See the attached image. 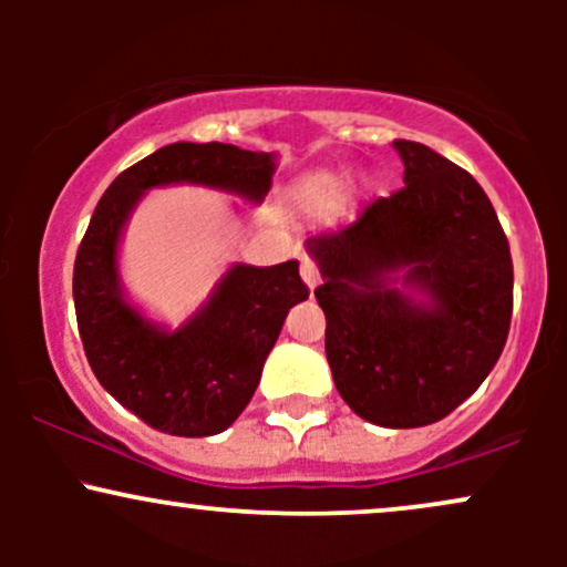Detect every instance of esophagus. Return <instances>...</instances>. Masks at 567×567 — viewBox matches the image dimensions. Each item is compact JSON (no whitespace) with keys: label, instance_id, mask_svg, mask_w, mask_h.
Wrapping results in <instances>:
<instances>
[{"label":"esophagus","instance_id":"1","mask_svg":"<svg viewBox=\"0 0 567 567\" xmlns=\"http://www.w3.org/2000/svg\"><path fill=\"white\" fill-rule=\"evenodd\" d=\"M301 277H303V282L309 285L311 290H315L317 285L322 282V277H320V269H317V264L311 261V258H303V261H301Z\"/></svg>","mask_w":567,"mask_h":567}]
</instances>
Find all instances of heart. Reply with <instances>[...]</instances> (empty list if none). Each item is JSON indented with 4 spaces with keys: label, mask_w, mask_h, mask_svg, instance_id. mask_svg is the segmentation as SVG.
Masks as SVG:
<instances>
[{
    "label": "heart",
    "mask_w": 567,
    "mask_h": 567,
    "mask_svg": "<svg viewBox=\"0 0 567 567\" xmlns=\"http://www.w3.org/2000/svg\"><path fill=\"white\" fill-rule=\"evenodd\" d=\"M343 197V178L333 173H320L315 178L306 181L301 199L303 205L315 207V210H333Z\"/></svg>",
    "instance_id": "1"
}]
</instances>
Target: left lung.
<instances>
[{"instance_id":"8db88e82","label":"left lung","mask_w":567,"mask_h":567,"mask_svg":"<svg viewBox=\"0 0 567 567\" xmlns=\"http://www.w3.org/2000/svg\"><path fill=\"white\" fill-rule=\"evenodd\" d=\"M405 186L306 239L338 394L370 424L426 426L477 392L512 322V256L483 186L394 141Z\"/></svg>"}]
</instances>
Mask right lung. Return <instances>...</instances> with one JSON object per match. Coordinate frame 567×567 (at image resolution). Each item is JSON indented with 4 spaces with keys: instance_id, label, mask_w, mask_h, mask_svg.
I'll use <instances>...</instances> for the list:
<instances>
[{
    "instance_id": "obj_1",
    "label": "right lung",
    "mask_w": 567,
    "mask_h": 567,
    "mask_svg": "<svg viewBox=\"0 0 567 567\" xmlns=\"http://www.w3.org/2000/svg\"><path fill=\"white\" fill-rule=\"evenodd\" d=\"M277 157L231 143H171L114 178L97 202L74 261L82 347L101 386L130 413L175 437L229 429L256 394L285 317L309 298L298 261L234 264L178 330L146 320L125 298L116 250L148 188L197 184L261 202Z\"/></svg>"
}]
</instances>
